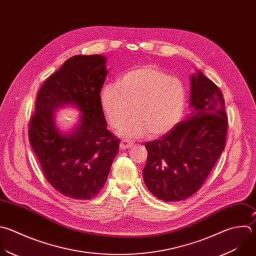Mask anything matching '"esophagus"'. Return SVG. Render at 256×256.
Returning a JSON list of instances; mask_svg holds the SVG:
<instances>
[{"label":"esophagus","instance_id":"1","mask_svg":"<svg viewBox=\"0 0 256 256\" xmlns=\"http://www.w3.org/2000/svg\"><path fill=\"white\" fill-rule=\"evenodd\" d=\"M132 144H134V142L132 140H128L126 138H122L120 140V150H126V148H130Z\"/></svg>","mask_w":256,"mask_h":256}]
</instances>
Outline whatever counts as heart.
<instances>
[{
    "label": "heart",
    "instance_id": "heart-1",
    "mask_svg": "<svg viewBox=\"0 0 256 256\" xmlns=\"http://www.w3.org/2000/svg\"><path fill=\"white\" fill-rule=\"evenodd\" d=\"M183 82L164 71L146 65L124 72L118 83H108L102 90V110L122 134L140 138L148 132L160 136L171 130L181 120L186 106Z\"/></svg>",
    "mask_w": 256,
    "mask_h": 256
}]
</instances>
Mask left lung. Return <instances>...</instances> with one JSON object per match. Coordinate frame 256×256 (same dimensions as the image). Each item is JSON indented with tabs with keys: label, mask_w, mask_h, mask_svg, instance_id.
Listing matches in <instances>:
<instances>
[{
	"label": "left lung",
	"mask_w": 256,
	"mask_h": 256,
	"mask_svg": "<svg viewBox=\"0 0 256 256\" xmlns=\"http://www.w3.org/2000/svg\"><path fill=\"white\" fill-rule=\"evenodd\" d=\"M190 104L194 112L187 120L144 144V184L166 202L181 201L196 193L226 146L228 118L222 92L201 71L191 76Z\"/></svg>",
	"instance_id": "obj_1"
}]
</instances>
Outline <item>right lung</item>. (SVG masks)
Here are the masks:
<instances>
[{"mask_svg": "<svg viewBox=\"0 0 256 256\" xmlns=\"http://www.w3.org/2000/svg\"><path fill=\"white\" fill-rule=\"evenodd\" d=\"M108 71L102 55H75L41 85L28 136L44 177L65 197L90 200L104 188L120 140L106 128L100 90ZM74 104L82 112L78 128L61 135L52 110Z\"/></svg>", "mask_w": 256, "mask_h": 256, "instance_id": "obj_1", "label": "right lung"}]
</instances>
